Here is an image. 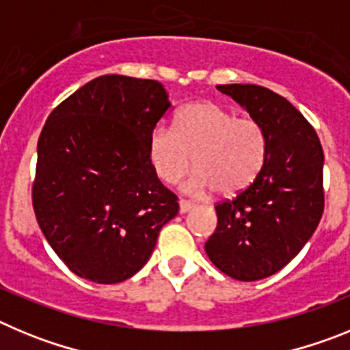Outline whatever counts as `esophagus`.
Segmentation results:
<instances>
[{
	"label": "esophagus",
	"mask_w": 350,
	"mask_h": 350,
	"mask_svg": "<svg viewBox=\"0 0 350 350\" xmlns=\"http://www.w3.org/2000/svg\"><path fill=\"white\" fill-rule=\"evenodd\" d=\"M178 205H180V213H185V212H189V210L193 208L194 203L187 202V200H180V202H178Z\"/></svg>",
	"instance_id": "obj_1"
}]
</instances>
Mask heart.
Instances as JSON below:
<instances>
[{
  "label": "heart",
  "mask_w": 350,
  "mask_h": 350,
  "mask_svg": "<svg viewBox=\"0 0 350 350\" xmlns=\"http://www.w3.org/2000/svg\"><path fill=\"white\" fill-rule=\"evenodd\" d=\"M148 156L154 170L168 184L177 182L191 163L196 170L185 189L200 194L215 187L231 196L249 187L267 156V137L252 117L233 116L217 101L187 105L175 128L156 124L148 135Z\"/></svg>",
  "instance_id": "b5f03b06"
}]
</instances>
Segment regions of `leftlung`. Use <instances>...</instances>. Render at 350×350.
I'll list each match as a JSON object with an SVG mask.
<instances>
[{"label":"left lung","instance_id":"left-lung-1","mask_svg":"<svg viewBox=\"0 0 350 350\" xmlns=\"http://www.w3.org/2000/svg\"><path fill=\"white\" fill-rule=\"evenodd\" d=\"M217 89L261 124L267 156L245 191L215 205L205 250L222 273L254 282L282 270L314 234L324 210V154L310 122L280 94L254 83Z\"/></svg>","mask_w":350,"mask_h":350}]
</instances>
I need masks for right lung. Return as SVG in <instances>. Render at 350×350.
Returning a JSON list of instances; mask_svg holds the SVG:
<instances>
[{
    "label": "right lung",
    "mask_w": 350,
    "mask_h": 350,
    "mask_svg": "<svg viewBox=\"0 0 350 350\" xmlns=\"http://www.w3.org/2000/svg\"><path fill=\"white\" fill-rule=\"evenodd\" d=\"M170 107L157 80L103 75L57 105L43 126L33 208L55 254L82 279L133 277L178 213V198L148 156V135Z\"/></svg>",
    "instance_id": "1"
}]
</instances>
